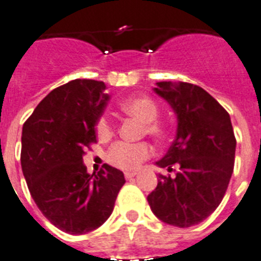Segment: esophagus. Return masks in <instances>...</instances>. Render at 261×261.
<instances>
[{
    "label": "esophagus",
    "instance_id": "esophagus-1",
    "mask_svg": "<svg viewBox=\"0 0 261 261\" xmlns=\"http://www.w3.org/2000/svg\"><path fill=\"white\" fill-rule=\"evenodd\" d=\"M137 174H139L137 171H125V173H124V175H125L126 179H130V178L136 177Z\"/></svg>",
    "mask_w": 261,
    "mask_h": 261
}]
</instances>
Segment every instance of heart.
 <instances>
[{"label": "heart", "instance_id": "1", "mask_svg": "<svg viewBox=\"0 0 261 261\" xmlns=\"http://www.w3.org/2000/svg\"><path fill=\"white\" fill-rule=\"evenodd\" d=\"M120 109L126 115L136 117L145 124V130L153 137H162L165 126L157 121L158 107L153 99L148 96H136L122 100L119 104ZM113 126L108 116L103 115L96 122V133L100 139H108L112 135ZM152 153V148L146 142L130 144L125 141L115 142L107 152V161L112 166L122 170H135L142 161Z\"/></svg>", "mask_w": 261, "mask_h": 261}]
</instances>
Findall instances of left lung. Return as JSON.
Returning <instances> with one entry per match:
<instances>
[{
	"label": "left lung",
	"instance_id": "left-lung-1",
	"mask_svg": "<svg viewBox=\"0 0 261 261\" xmlns=\"http://www.w3.org/2000/svg\"><path fill=\"white\" fill-rule=\"evenodd\" d=\"M154 92L177 115V136L160 168L177 164L175 177L158 174L157 188L148 195L153 214L164 223L191 227L203 222L223 199L235 161L237 140L230 115L195 84L158 82Z\"/></svg>",
	"mask_w": 261,
	"mask_h": 261
}]
</instances>
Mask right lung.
<instances>
[{"label":"right lung","instance_id":"add662e5","mask_svg":"<svg viewBox=\"0 0 261 261\" xmlns=\"http://www.w3.org/2000/svg\"><path fill=\"white\" fill-rule=\"evenodd\" d=\"M104 90L103 82L71 80L51 91L22 128L21 165L31 197L51 223L72 235L101 226L125 184L119 169L104 164L88 174L83 164L109 100Z\"/></svg>","mask_w":261,"mask_h":261}]
</instances>
